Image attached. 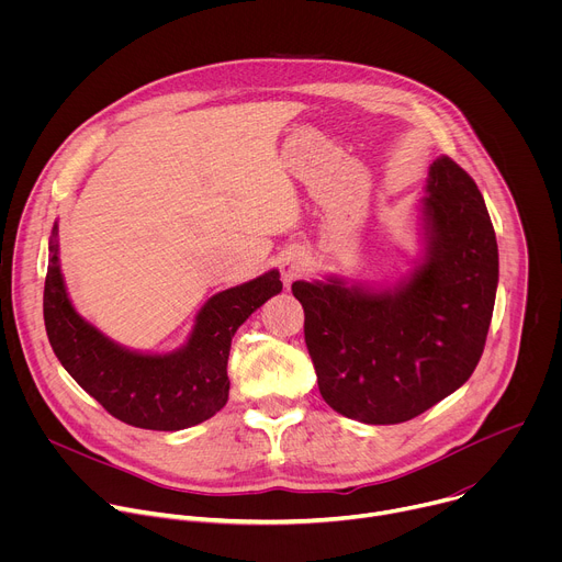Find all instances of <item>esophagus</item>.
Wrapping results in <instances>:
<instances>
[{
    "label": "esophagus",
    "mask_w": 562,
    "mask_h": 562,
    "mask_svg": "<svg viewBox=\"0 0 562 562\" xmlns=\"http://www.w3.org/2000/svg\"><path fill=\"white\" fill-rule=\"evenodd\" d=\"M304 254L300 251H291L286 254V258L282 260V278L286 284H291L293 280H297L304 273Z\"/></svg>",
    "instance_id": "obj_1"
}]
</instances>
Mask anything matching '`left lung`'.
<instances>
[{
	"label": "left lung",
	"instance_id": "left-lung-1",
	"mask_svg": "<svg viewBox=\"0 0 562 562\" xmlns=\"http://www.w3.org/2000/svg\"><path fill=\"white\" fill-rule=\"evenodd\" d=\"M425 258L397 289L293 282L325 403L364 425L407 423L462 386L483 356L498 245L483 193L442 155L423 198Z\"/></svg>",
	"mask_w": 562,
	"mask_h": 562
}]
</instances>
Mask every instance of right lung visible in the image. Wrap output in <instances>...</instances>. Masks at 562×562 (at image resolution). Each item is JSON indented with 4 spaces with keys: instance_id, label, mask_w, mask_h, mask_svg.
I'll list each match as a JSON object with an SVG mask.
<instances>
[{
    "instance_id": "add662e5",
    "label": "right lung",
    "mask_w": 562,
    "mask_h": 562,
    "mask_svg": "<svg viewBox=\"0 0 562 562\" xmlns=\"http://www.w3.org/2000/svg\"><path fill=\"white\" fill-rule=\"evenodd\" d=\"M57 251L55 224L44 284L48 342L79 386L113 418L139 429L178 431L215 416L228 400L231 338L256 308L282 291L276 269L220 291L198 313L182 349L165 356L137 353L109 340L72 308Z\"/></svg>"
}]
</instances>
